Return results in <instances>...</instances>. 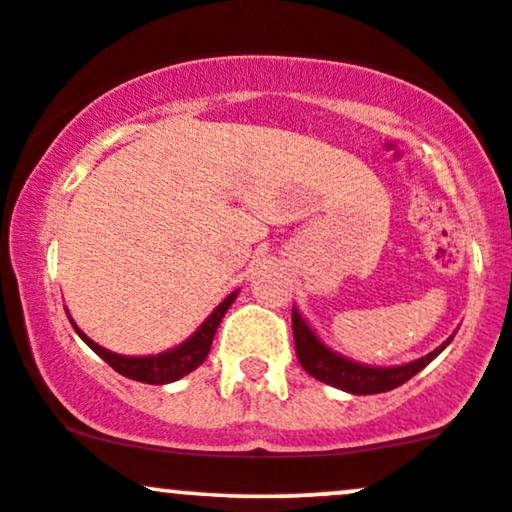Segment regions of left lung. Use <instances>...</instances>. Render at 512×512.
<instances>
[{"instance_id":"1","label":"left lung","mask_w":512,"mask_h":512,"mask_svg":"<svg viewBox=\"0 0 512 512\" xmlns=\"http://www.w3.org/2000/svg\"><path fill=\"white\" fill-rule=\"evenodd\" d=\"M293 338H295V355H298V362L303 369L312 377L324 381V384L336 386V389H343L348 393H355V396H367V393H384L391 389H398L400 384L415 377L420 369H424L429 362L434 360L436 355L441 353L443 348L451 343L448 338L443 346H439L434 353L420 357V360L408 362V365L400 367H365L357 365V362H350L346 357L331 353L329 348L324 346L319 338L312 334L310 326L305 324V319L298 315V310H293Z\"/></svg>"}]
</instances>
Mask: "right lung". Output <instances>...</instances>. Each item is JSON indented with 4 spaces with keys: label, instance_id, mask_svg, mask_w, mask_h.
<instances>
[{
    "label": "right lung",
    "instance_id": "1",
    "mask_svg": "<svg viewBox=\"0 0 512 512\" xmlns=\"http://www.w3.org/2000/svg\"><path fill=\"white\" fill-rule=\"evenodd\" d=\"M233 300H236V293H231L229 298H226L224 303H221L217 310L207 317V322L202 324L186 343H183V346L169 350V353L150 355V357H126V355L109 353L107 348L97 346L95 341H90V338L85 336L76 324H73V319L71 324L73 329L78 331V336L83 338V341L88 343V346L95 350V353L100 355L109 367L123 374V377L143 381V384H169V381L186 377L188 372H193L195 367H200L202 362H205V357L209 355V346H212V338L219 329L221 317L226 315V310H229Z\"/></svg>",
    "mask_w": 512,
    "mask_h": 512
}]
</instances>
